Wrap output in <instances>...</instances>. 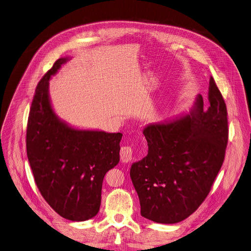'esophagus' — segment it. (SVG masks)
Returning a JSON list of instances; mask_svg holds the SVG:
<instances>
[{
	"label": "esophagus",
	"instance_id": "obj_1",
	"mask_svg": "<svg viewBox=\"0 0 251 251\" xmlns=\"http://www.w3.org/2000/svg\"><path fill=\"white\" fill-rule=\"evenodd\" d=\"M132 155H133V151L131 149V147L129 146H124L121 148L120 151V157H121V160L124 163H128L132 160Z\"/></svg>",
	"mask_w": 251,
	"mask_h": 251
}]
</instances>
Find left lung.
Masks as SVG:
<instances>
[{
	"mask_svg": "<svg viewBox=\"0 0 251 251\" xmlns=\"http://www.w3.org/2000/svg\"><path fill=\"white\" fill-rule=\"evenodd\" d=\"M148 154L131 165L141 215L173 224L191 215L208 195L228 141L225 102L211 77L208 106L198 94L187 115L143 129Z\"/></svg>",
	"mask_w": 251,
	"mask_h": 251,
	"instance_id": "1",
	"label": "left lung"
}]
</instances>
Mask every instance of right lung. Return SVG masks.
Wrapping results in <instances>:
<instances>
[{
    "instance_id": "1",
    "label": "right lung",
    "mask_w": 251,
    "mask_h": 251,
    "mask_svg": "<svg viewBox=\"0 0 251 251\" xmlns=\"http://www.w3.org/2000/svg\"><path fill=\"white\" fill-rule=\"evenodd\" d=\"M70 59H58L36 88L27 155L37 187L50 206L68 220L86 221L99 212L104 176L120 160L122 133L80 129L58 117L49 81Z\"/></svg>"
}]
</instances>
